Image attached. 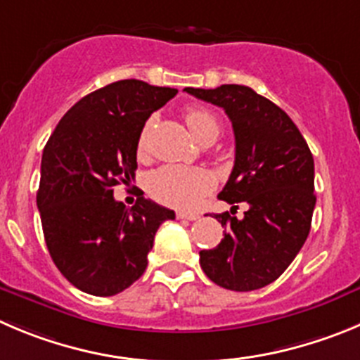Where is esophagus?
I'll return each mask as SVG.
<instances>
[{
  "mask_svg": "<svg viewBox=\"0 0 360 360\" xmlns=\"http://www.w3.org/2000/svg\"><path fill=\"white\" fill-rule=\"evenodd\" d=\"M176 217L179 218V220H191V221H193V220H197V218H199L200 214L199 213H184V211H179V213H177Z\"/></svg>",
  "mask_w": 360,
  "mask_h": 360,
  "instance_id": "1",
  "label": "esophagus"
}]
</instances>
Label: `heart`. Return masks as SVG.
<instances>
[{
	"instance_id": "heart-1",
	"label": "heart",
	"mask_w": 360,
	"mask_h": 360,
	"mask_svg": "<svg viewBox=\"0 0 360 360\" xmlns=\"http://www.w3.org/2000/svg\"><path fill=\"white\" fill-rule=\"evenodd\" d=\"M186 122L199 142H202L204 139H217L220 133V122L217 115L206 108L188 110ZM147 129L149 122L140 134L139 150H143L146 147ZM147 186L150 195L161 204L172 207H195L213 190V177L207 170L199 167L191 169L179 165H167L150 174Z\"/></svg>"
}]
</instances>
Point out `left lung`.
I'll return each mask as SVG.
<instances>
[{
	"label": "left lung",
	"instance_id": "obj_1",
	"mask_svg": "<svg viewBox=\"0 0 360 360\" xmlns=\"http://www.w3.org/2000/svg\"><path fill=\"white\" fill-rule=\"evenodd\" d=\"M184 90L226 110L236 156L218 199L248 204L241 220L229 211L214 214L227 231L217 247L199 252L200 266L226 290H259L284 274L309 236L316 206L312 154L288 113L250 86Z\"/></svg>",
	"mask_w": 360,
	"mask_h": 360
}]
</instances>
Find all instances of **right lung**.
<instances>
[{"mask_svg": "<svg viewBox=\"0 0 360 360\" xmlns=\"http://www.w3.org/2000/svg\"><path fill=\"white\" fill-rule=\"evenodd\" d=\"M176 94L140 79L110 83L74 104L44 147V240L60 274L85 293L112 297L139 281L158 227L176 218L143 197L129 210L113 197L117 184L134 179L146 120Z\"/></svg>", "mask_w": 360, "mask_h": 360, "instance_id": "add662e5", "label": "right lung"}]
</instances>
